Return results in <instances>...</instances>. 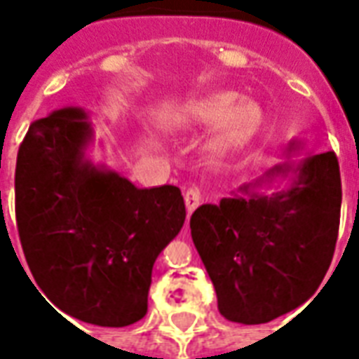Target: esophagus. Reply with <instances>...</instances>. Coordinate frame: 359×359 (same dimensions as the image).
<instances>
[{"label":"esophagus","mask_w":359,"mask_h":359,"mask_svg":"<svg viewBox=\"0 0 359 359\" xmlns=\"http://www.w3.org/2000/svg\"><path fill=\"white\" fill-rule=\"evenodd\" d=\"M184 203L188 214H191L197 207H199V203H201V191L197 190V188H188V190L184 191Z\"/></svg>","instance_id":"obj_1"}]
</instances>
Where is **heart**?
Masks as SVG:
<instances>
[{
  "label": "heart",
  "mask_w": 359,
  "mask_h": 359,
  "mask_svg": "<svg viewBox=\"0 0 359 359\" xmlns=\"http://www.w3.org/2000/svg\"><path fill=\"white\" fill-rule=\"evenodd\" d=\"M262 111L253 100H238L235 91H214L158 111V124L169 132L212 124L208 143L214 151H229L244 145L257 126Z\"/></svg>",
  "instance_id": "heart-1"
}]
</instances>
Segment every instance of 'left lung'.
<instances>
[{"instance_id":"8db88e82","label":"left lung","mask_w":359,"mask_h":359,"mask_svg":"<svg viewBox=\"0 0 359 359\" xmlns=\"http://www.w3.org/2000/svg\"><path fill=\"white\" fill-rule=\"evenodd\" d=\"M296 175L270 196L240 188L242 196L201 205L190 229L218 309L227 320L264 324L300 307L323 283L334 257L341 216V175L334 151L298 165L281 163L266 179Z\"/></svg>"}]
</instances>
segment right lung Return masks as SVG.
<instances>
[{
	"mask_svg": "<svg viewBox=\"0 0 359 359\" xmlns=\"http://www.w3.org/2000/svg\"><path fill=\"white\" fill-rule=\"evenodd\" d=\"M81 108L31 123L18 149L14 208L35 283L83 323L123 328L145 317L152 266L186 219L177 186L135 188L93 165Z\"/></svg>",
	"mask_w": 359,
	"mask_h": 359,
	"instance_id": "1",
	"label": "right lung"
}]
</instances>
